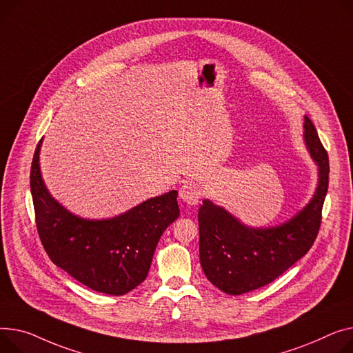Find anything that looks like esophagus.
Returning a JSON list of instances; mask_svg holds the SVG:
<instances>
[{"mask_svg": "<svg viewBox=\"0 0 353 353\" xmlns=\"http://www.w3.org/2000/svg\"><path fill=\"white\" fill-rule=\"evenodd\" d=\"M179 194L184 203L189 205H197L201 197V190L193 183H185L184 185H181Z\"/></svg>", "mask_w": 353, "mask_h": 353, "instance_id": "esophagus-1", "label": "esophagus"}]
</instances>
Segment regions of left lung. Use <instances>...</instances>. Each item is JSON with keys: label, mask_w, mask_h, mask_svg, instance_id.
Segmentation results:
<instances>
[{"label": "left lung", "mask_w": 353, "mask_h": 353, "mask_svg": "<svg viewBox=\"0 0 353 353\" xmlns=\"http://www.w3.org/2000/svg\"><path fill=\"white\" fill-rule=\"evenodd\" d=\"M303 129L319 180L312 200L290 221L251 228L223 207L203 200L199 210L200 264L210 283L225 294L241 295L272 283L310 251L318 236L330 183V159L307 114Z\"/></svg>", "instance_id": "obj_1"}]
</instances>
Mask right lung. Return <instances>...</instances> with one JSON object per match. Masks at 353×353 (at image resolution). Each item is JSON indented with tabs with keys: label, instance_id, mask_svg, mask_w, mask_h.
<instances>
[{
	"label": "right lung",
	"instance_id": "1",
	"mask_svg": "<svg viewBox=\"0 0 353 353\" xmlns=\"http://www.w3.org/2000/svg\"><path fill=\"white\" fill-rule=\"evenodd\" d=\"M41 142L31 164L37 230L51 261L88 288L123 295L142 284L161 234L179 216L177 192L149 199L108 220L81 219L62 207L43 184Z\"/></svg>",
	"mask_w": 353,
	"mask_h": 353
}]
</instances>
